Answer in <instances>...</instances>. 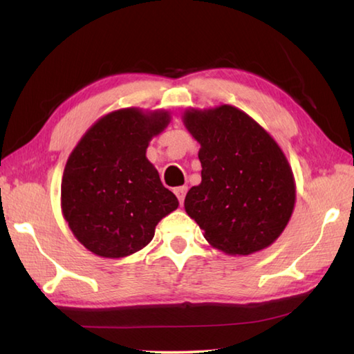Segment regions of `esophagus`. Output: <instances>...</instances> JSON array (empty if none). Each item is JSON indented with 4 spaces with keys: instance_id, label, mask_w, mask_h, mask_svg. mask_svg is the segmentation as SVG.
Returning a JSON list of instances; mask_svg holds the SVG:
<instances>
[{
    "instance_id": "obj_1",
    "label": "esophagus",
    "mask_w": 354,
    "mask_h": 354,
    "mask_svg": "<svg viewBox=\"0 0 354 354\" xmlns=\"http://www.w3.org/2000/svg\"><path fill=\"white\" fill-rule=\"evenodd\" d=\"M186 191H187L186 186H180V187H177V189H176V196H177V198H178V201H180V205H183Z\"/></svg>"
}]
</instances>
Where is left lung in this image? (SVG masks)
<instances>
[{
	"label": "left lung",
	"instance_id": "left-lung-1",
	"mask_svg": "<svg viewBox=\"0 0 354 354\" xmlns=\"http://www.w3.org/2000/svg\"><path fill=\"white\" fill-rule=\"evenodd\" d=\"M183 125L200 143L201 183L186 194L185 211L206 241L229 257L272 246L297 201V183L277 140L240 108H187Z\"/></svg>",
	"mask_w": 354,
	"mask_h": 354
}]
</instances>
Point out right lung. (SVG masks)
Returning a JSON list of instances; mask_svg holds the SVG:
<instances>
[{"mask_svg": "<svg viewBox=\"0 0 354 354\" xmlns=\"http://www.w3.org/2000/svg\"><path fill=\"white\" fill-rule=\"evenodd\" d=\"M171 113L120 108L97 119L67 158L61 182L64 220L82 246L102 258L136 254L156 226L178 207L160 182L147 148Z\"/></svg>", "mask_w": 354, "mask_h": 354, "instance_id": "obj_1", "label": "right lung"}]
</instances>
